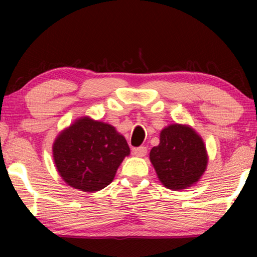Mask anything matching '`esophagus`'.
I'll return each instance as SVG.
<instances>
[{"label": "esophagus", "instance_id": "1", "mask_svg": "<svg viewBox=\"0 0 257 257\" xmlns=\"http://www.w3.org/2000/svg\"><path fill=\"white\" fill-rule=\"evenodd\" d=\"M147 153V149L145 146H141V147H136V149H133V154L139 156V158H143L145 156Z\"/></svg>", "mask_w": 257, "mask_h": 257}]
</instances>
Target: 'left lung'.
<instances>
[{"label": "left lung", "instance_id": "obj_1", "mask_svg": "<svg viewBox=\"0 0 257 257\" xmlns=\"http://www.w3.org/2000/svg\"><path fill=\"white\" fill-rule=\"evenodd\" d=\"M150 160L164 187L186 189L206 170L207 153L202 137L186 124H170L160 134V144L151 150Z\"/></svg>", "mask_w": 257, "mask_h": 257}]
</instances>
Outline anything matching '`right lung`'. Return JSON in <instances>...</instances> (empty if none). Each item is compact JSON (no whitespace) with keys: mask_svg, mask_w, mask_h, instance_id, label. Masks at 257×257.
I'll list each match as a JSON object with an SVG mask.
<instances>
[{"mask_svg":"<svg viewBox=\"0 0 257 257\" xmlns=\"http://www.w3.org/2000/svg\"><path fill=\"white\" fill-rule=\"evenodd\" d=\"M130 149L111 124L84 116L61 132L53 143V159L60 176L82 191H98L114 179Z\"/></svg>","mask_w":257,"mask_h":257,"instance_id":"1","label":"right lung"}]
</instances>
